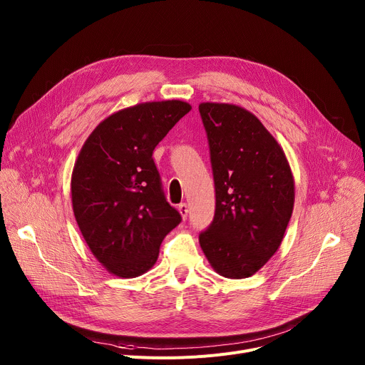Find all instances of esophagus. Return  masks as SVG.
<instances>
[{
	"instance_id": "34e87169",
	"label": "esophagus",
	"mask_w": 365,
	"mask_h": 365,
	"mask_svg": "<svg viewBox=\"0 0 365 365\" xmlns=\"http://www.w3.org/2000/svg\"><path fill=\"white\" fill-rule=\"evenodd\" d=\"M178 212L182 220H187V215H188V206L185 203H181L178 205Z\"/></svg>"
}]
</instances>
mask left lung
<instances>
[{"instance_id": "8db88e82", "label": "left lung", "mask_w": 365, "mask_h": 365, "mask_svg": "<svg viewBox=\"0 0 365 365\" xmlns=\"http://www.w3.org/2000/svg\"><path fill=\"white\" fill-rule=\"evenodd\" d=\"M210 148L217 207L199 235L210 267L225 278L258 272L280 247L294 205L284 150L245 107L200 103Z\"/></svg>"}]
</instances>
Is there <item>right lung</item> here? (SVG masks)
<instances>
[{
    "label": "right lung",
    "mask_w": 365,
    "mask_h": 365,
    "mask_svg": "<svg viewBox=\"0 0 365 365\" xmlns=\"http://www.w3.org/2000/svg\"><path fill=\"white\" fill-rule=\"evenodd\" d=\"M191 106L145 101L101 120L73 166V215L85 243L110 274L134 278L152 268L181 215L162 191L153 150Z\"/></svg>",
    "instance_id": "right-lung-1"
}]
</instances>
